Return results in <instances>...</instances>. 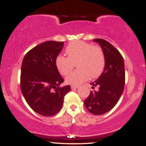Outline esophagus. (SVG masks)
I'll return each mask as SVG.
<instances>
[{
	"label": "esophagus",
	"mask_w": 146,
	"mask_h": 146,
	"mask_svg": "<svg viewBox=\"0 0 146 146\" xmlns=\"http://www.w3.org/2000/svg\"><path fill=\"white\" fill-rule=\"evenodd\" d=\"M79 87V86H75V85H72L71 86V88L72 89H76V88H78Z\"/></svg>",
	"instance_id": "obj_1"
}]
</instances>
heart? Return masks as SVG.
Segmentation results:
<instances>
[{"label":"heart","instance_id":"obj_1","mask_svg":"<svg viewBox=\"0 0 146 146\" xmlns=\"http://www.w3.org/2000/svg\"><path fill=\"white\" fill-rule=\"evenodd\" d=\"M68 57L62 55L57 56L56 66L60 74L66 75L71 72L76 63L78 69L66 77L69 84H81L90 76L98 78L102 74L105 66V56L101 48L83 41H75L66 46Z\"/></svg>","mask_w":146,"mask_h":146}]
</instances>
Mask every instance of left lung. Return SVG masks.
I'll return each mask as SVG.
<instances>
[{
    "instance_id": "1",
    "label": "left lung",
    "mask_w": 146,
    "mask_h": 146,
    "mask_svg": "<svg viewBox=\"0 0 146 146\" xmlns=\"http://www.w3.org/2000/svg\"><path fill=\"white\" fill-rule=\"evenodd\" d=\"M93 41L100 45L105 56V66L98 79L90 83L92 88L84 105L90 113L100 115L110 111L121 98L125 84L124 61L121 53L110 43L101 38Z\"/></svg>"
}]
</instances>
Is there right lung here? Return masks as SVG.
<instances>
[{
  "instance_id": "obj_1",
  "label": "right lung",
  "mask_w": 146,
  "mask_h": 146,
  "mask_svg": "<svg viewBox=\"0 0 146 146\" xmlns=\"http://www.w3.org/2000/svg\"><path fill=\"white\" fill-rule=\"evenodd\" d=\"M64 42L46 41L37 45L25 55L21 66V88L27 104L37 113L51 117L58 113L64 98L71 90L56 66V59Z\"/></svg>"
}]
</instances>
